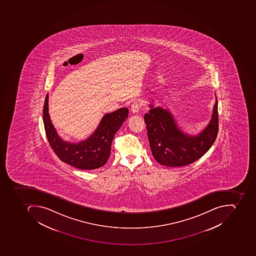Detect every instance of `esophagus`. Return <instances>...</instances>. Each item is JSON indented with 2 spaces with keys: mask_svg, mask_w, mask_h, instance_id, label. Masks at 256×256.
<instances>
[{
  "mask_svg": "<svg viewBox=\"0 0 256 256\" xmlns=\"http://www.w3.org/2000/svg\"><path fill=\"white\" fill-rule=\"evenodd\" d=\"M140 108H141V104H140L138 102H134L132 104V106H130V111H132L133 114H136V112H138Z\"/></svg>",
  "mask_w": 256,
  "mask_h": 256,
  "instance_id": "obj_1",
  "label": "esophagus"
}]
</instances>
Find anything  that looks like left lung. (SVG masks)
Listing matches in <instances>:
<instances>
[{
  "label": "left lung",
  "instance_id": "8db88e82",
  "mask_svg": "<svg viewBox=\"0 0 256 256\" xmlns=\"http://www.w3.org/2000/svg\"><path fill=\"white\" fill-rule=\"evenodd\" d=\"M151 109L144 116L152 155L158 163L182 167L196 162L208 151L218 132V101L212 120L200 134L188 136L177 128L172 115L162 107Z\"/></svg>",
  "mask_w": 256,
  "mask_h": 256
}]
</instances>
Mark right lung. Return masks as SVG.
<instances>
[{
	"label": "right lung",
	"mask_w": 256,
	"mask_h": 256,
	"mask_svg": "<svg viewBox=\"0 0 256 256\" xmlns=\"http://www.w3.org/2000/svg\"><path fill=\"white\" fill-rule=\"evenodd\" d=\"M48 94L44 100L43 120L49 145L62 162L84 170H92L104 166L110 155L111 144L118 129L128 116L127 108H120L107 114L94 134L78 144L64 141L57 134L52 124L48 107Z\"/></svg>",
	"instance_id": "obj_1"
}]
</instances>
